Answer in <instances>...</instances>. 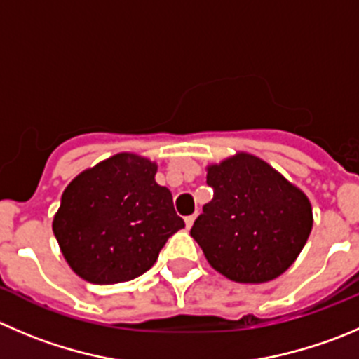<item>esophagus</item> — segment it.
I'll return each instance as SVG.
<instances>
[{
  "mask_svg": "<svg viewBox=\"0 0 359 359\" xmlns=\"http://www.w3.org/2000/svg\"><path fill=\"white\" fill-rule=\"evenodd\" d=\"M196 217H197V213H194V215H190V217H187L185 218V224H187V227H192L194 225V222H196Z\"/></svg>",
  "mask_w": 359,
  "mask_h": 359,
  "instance_id": "esophagus-1",
  "label": "esophagus"
}]
</instances>
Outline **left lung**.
<instances>
[{"instance_id": "8db88e82", "label": "left lung", "mask_w": 359, "mask_h": 359, "mask_svg": "<svg viewBox=\"0 0 359 359\" xmlns=\"http://www.w3.org/2000/svg\"><path fill=\"white\" fill-rule=\"evenodd\" d=\"M206 170L213 199L203 206L190 236L211 268L241 284L282 275L312 231L309 197L250 153H236Z\"/></svg>"}]
</instances>
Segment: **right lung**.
<instances>
[{
    "label": "right lung",
    "mask_w": 359,
    "mask_h": 359,
    "mask_svg": "<svg viewBox=\"0 0 359 359\" xmlns=\"http://www.w3.org/2000/svg\"><path fill=\"white\" fill-rule=\"evenodd\" d=\"M156 163L118 153L75 176L61 196L53 231L68 266L91 284L128 282L148 271L165 241L185 227Z\"/></svg>",
    "instance_id": "add662e5"
}]
</instances>
